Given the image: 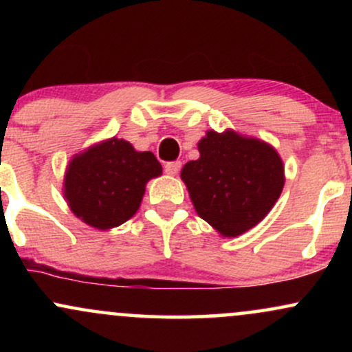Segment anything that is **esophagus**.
I'll return each instance as SVG.
<instances>
[{"label":"esophagus","instance_id":"34e87169","mask_svg":"<svg viewBox=\"0 0 352 352\" xmlns=\"http://www.w3.org/2000/svg\"><path fill=\"white\" fill-rule=\"evenodd\" d=\"M180 167H182L180 162H168L165 164V172H167L168 175H177V173L180 172Z\"/></svg>","mask_w":352,"mask_h":352}]
</instances>
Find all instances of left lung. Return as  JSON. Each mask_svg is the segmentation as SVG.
Here are the masks:
<instances>
[{"mask_svg": "<svg viewBox=\"0 0 352 352\" xmlns=\"http://www.w3.org/2000/svg\"><path fill=\"white\" fill-rule=\"evenodd\" d=\"M199 152V159L180 172L199 217L225 238L256 227L285 187V165L276 148L227 129L207 131Z\"/></svg>", "mask_w": 352, "mask_h": 352, "instance_id": "1", "label": "left lung"}]
</instances>
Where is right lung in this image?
<instances>
[{
	"instance_id": "right-lung-1",
	"label": "right lung",
	"mask_w": 352,
	"mask_h": 352,
	"mask_svg": "<svg viewBox=\"0 0 352 352\" xmlns=\"http://www.w3.org/2000/svg\"><path fill=\"white\" fill-rule=\"evenodd\" d=\"M160 175L162 165L152 152H139L127 140L111 137L72 157L63 195L84 223L111 230L135 215L147 182Z\"/></svg>"
}]
</instances>
